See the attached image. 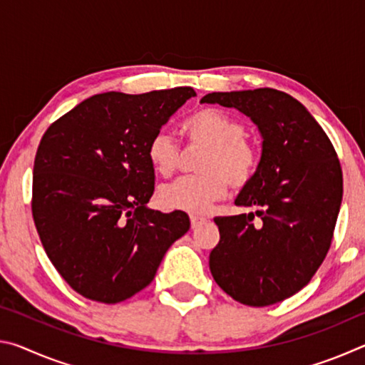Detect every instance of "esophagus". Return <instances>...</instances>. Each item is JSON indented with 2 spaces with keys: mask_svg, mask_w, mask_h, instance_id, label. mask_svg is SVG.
Segmentation results:
<instances>
[{
  "mask_svg": "<svg viewBox=\"0 0 365 365\" xmlns=\"http://www.w3.org/2000/svg\"><path fill=\"white\" fill-rule=\"evenodd\" d=\"M207 219L202 217V215H190V222H191V228L200 227L201 224H205Z\"/></svg>",
  "mask_w": 365,
  "mask_h": 365,
  "instance_id": "34e87169",
  "label": "esophagus"
}]
</instances>
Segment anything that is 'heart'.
<instances>
[{"label":"heart","instance_id":"obj_1","mask_svg":"<svg viewBox=\"0 0 365 365\" xmlns=\"http://www.w3.org/2000/svg\"><path fill=\"white\" fill-rule=\"evenodd\" d=\"M185 132L193 143L207 148L197 164L201 174L177 178L160 187L159 205L169 211L205 212L224 196L228 185L243 188L259 164L255 146L246 141V127L220 109H201L188 117ZM148 159L159 175L169 177L180 160V148L169 132L159 130L148 143Z\"/></svg>","mask_w":365,"mask_h":365}]
</instances>
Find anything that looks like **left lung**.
I'll list each match as a JSON object with an SVG mask.
<instances>
[{"mask_svg": "<svg viewBox=\"0 0 365 365\" xmlns=\"http://www.w3.org/2000/svg\"><path fill=\"white\" fill-rule=\"evenodd\" d=\"M201 103L240 110L262 138L256 174L235 200L257 211L214 219L220 242L209 269L235 301L275 304L304 288L329 252L343 197L335 148L311 113L283 91H215Z\"/></svg>", "mask_w": 365, "mask_h": 365, "instance_id": "obj_1", "label": "left lung"}]
</instances>
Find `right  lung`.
I'll return each mask as SVG.
<instances>
[{
	"label": "right lung",
	"instance_id": "1",
	"mask_svg": "<svg viewBox=\"0 0 365 365\" xmlns=\"http://www.w3.org/2000/svg\"><path fill=\"white\" fill-rule=\"evenodd\" d=\"M196 96L191 86L86 98L43 135L32 212L49 261L85 298L115 304L150 285L190 228L183 211L148 207V143Z\"/></svg>",
	"mask_w": 365,
	"mask_h": 365
}]
</instances>
